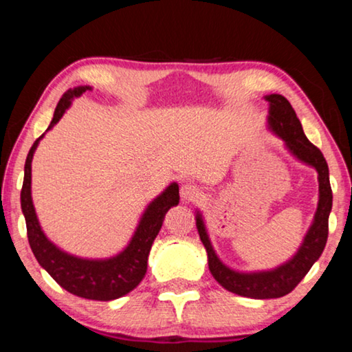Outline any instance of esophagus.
I'll use <instances>...</instances> for the list:
<instances>
[{
	"label": "esophagus",
	"mask_w": 352,
	"mask_h": 352,
	"mask_svg": "<svg viewBox=\"0 0 352 352\" xmlns=\"http://www.w3.org/2000/svg\"><path fill=\"white\" fill-rule=\"evenodd\" d=\"M181 199L184 201H194L200 197V189L190 182H186V184L181 186Z\"/></svg>",
	"instance_id": "esophagus-1"
}]
</instances>
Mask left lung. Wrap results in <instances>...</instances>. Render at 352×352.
Masks as SVG:
<instances>
[{
    "instance_id": "1",
    "label": "left lung",
    "mask_w": 352,
    "mask_h": 352,
    "mask_svg": "<svg viewBox=\"0 0 352 352\" xmlns=\"http://www.w3.org/2000/svg\"><path fill=\"white\" fill-rule=\"evenodd\" d=\"M266 100L271 104V110H269L271 128L285 141L293 155H296L307 165L314 166L319 173V206H317L314 223H312L309 232L306 234L301 248L298 250L293 259L274 271L254 274L235 272L232 269L226 267L216 256L208 235H206L204 221L200 214L197 216V229H199L200 240L208 254L210 272L213 274L216 282L235 295L254 298V300L285 296L309 272L312 264L319 259L325 248L327 237H329V214L331 210V199H333L329 179V165L319 148L309 142V139L302 133L301 123L292 104L280 94L266 96Z\"/></svg>"
}]
</instances>
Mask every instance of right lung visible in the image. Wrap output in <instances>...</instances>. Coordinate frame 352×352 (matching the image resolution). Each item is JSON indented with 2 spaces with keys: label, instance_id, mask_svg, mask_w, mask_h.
<instances>
[{
  "label": "right lung",
  "instance_id": "1",
  "mask_svg": "<svg viewBox=\"0 0 352 352\" xmlns=\"http://www.w3.org/2000/svg\"><path fill=\"white\" fill-rule=\"evenodd\" d=\"M89 89V86H80V88L69 89L64 93L57 107L54 117L50 124L51 129L59 122L65 109L70 105V100ZM40 136L33 142L25 160V175H23V184L21 192V205L27 223V237L28 243L36 261L41 267H45L47 274L59 283L67 292L74 293L80 298L96 301H110L126 295L136 288L147 272V258L151 253L152 243L160 232L163 219L166 211L179 204V187L176 182L168 187L160 197L148 205L144 213L141 223H139L133 240L126 248L117 256L104 259V261H91V259H81L70 256L59 248L54 247L38 224L35 208L32 201V158L33 152L40 142Z\"/></svg>",
  "mask_w": 352,
  "mask_h": 352
}]
</instances>
